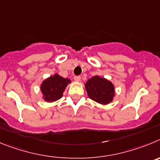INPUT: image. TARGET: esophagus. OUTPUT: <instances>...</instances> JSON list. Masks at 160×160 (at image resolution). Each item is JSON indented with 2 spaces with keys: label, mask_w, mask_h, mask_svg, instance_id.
I'll use <instances>...</instances> for the list:
<instances>
[{
  "label": "esophagus",
  "mask_w": 160,
  "mask_h": 160,
  "mask_svg": "<svg viewBox=\"0 0 160 160\" xmlns=\"http://www.w3.org/2000/svg\"><path fill=\"white\" fill-rule=\"evenodd\" d=\"M80 76H76V77H74V80H76V81H80Z\"/></svg>",
  "instance_id": "esophagus-1"
}]
</instances>
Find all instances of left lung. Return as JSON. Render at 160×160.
<instances>
[{
  "instance_id": "8db88e82",
  "label": "left lung",
  "mask_w": 160,
  "mask_h": 160,
  "mask_svg": "<svg viewBox=\"0 0 160 160\" xmlns=\"http://www.w3.org/2000/svg\"><path fill=\"white\" fill-rule=\"evenodd\" d=\"M84 85L88 97L101 104L111 103L115 96L113 83L99 76H95L88 80Z\"/></svg>"
}]
</instances>
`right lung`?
Returning <instances> with one entry per match:
<instances>
[{"label": "right lung", "instance_id": "obj_1", "mask_svg": "<svg viewBox=\"0 0 160 160\" xmlns=\"http://www.w3.org/2000/svg\"><path fill=\"white\" fill-rule=\"evenodd\" d=\"M71 83L68 78H63L58 74H54L42 82L41 85L43 99L46 102H54L63 96L65 88Z\"/></svg>", "mask_w": 160, "mask_h": 160}]
</instances>
